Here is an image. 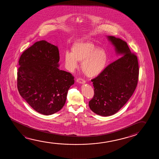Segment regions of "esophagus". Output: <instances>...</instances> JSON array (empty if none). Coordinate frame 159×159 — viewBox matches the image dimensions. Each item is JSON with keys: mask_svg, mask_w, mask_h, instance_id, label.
Segmentation results:
<instances>
[{"mask_svg": "<svg viewBox=\"0 0 159 159\" xmlns=\"http://www.w3.org/2000/svg\"><path fill=\"white\" fill-rule=\"evenodd\" d=\"M77 82L80 84H84L86 83V81L84 80L82 78H79L77 80Z\"/></svg>", "mask_w": 159, "mask_h": 159, "instance_id": "obj_1", "label": "esophagus"}]
</instances>
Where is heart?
I'll use <instances>...</instances> for the list:
<instances>
[{"label": "heart", "mask_w": 159, "mask_h": 159, "mask_svg": "<svg viewBox=\"0 0 159 159\" xmlns=\"http://www.w3.org/2000/svg\"><path fill=\"white\" fill-rule=\"evenodd\" d=\"M72 52H66L64 54L66 68L70 72L75 70L82 62V68L85 75L89 77L100 75L107 63V54L103 49L97 48L93 43L79 42L75 43Z\"/></svg>", "instance_id": "heart-1"}]
</instances>
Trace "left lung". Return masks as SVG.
<instances>
[{
  "instance_id": "8db88e82",
  "label": "left lung",
  "mask_w": 159,
  "mask_h": 159,
  "mask_svg": "<svg viewBox=\"0 0 159 159\" xmlns=\"http://www.w3.org/2000/svg\"><path fill=\"white\" fill-rule=\"evenodd\" d=\"M107 38L116 53L122 57L91 80L94 94L89 106L102 116L113 115L126 104L136 88L139 73L137 56L131 53L126 42L113 36Z\"/></svg>"
}]
</instances>
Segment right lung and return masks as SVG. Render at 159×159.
<instances>
[{"mask_svg": "<svg viewBox=\"0 0 159 159\" xmlns=\"http://www.w3.org/2000/svg\"><path fill=\"white\" fill-rule=\"evenodd\" d=\"M59 61L57 46L44 40L35 42L19 58V94L42 115H51L61 110L68 91L75 83L71 73L59 70Z\"/></svg>", "mask_w": 159, "mask_h": 159, "instance_id": "1", "label": "right lung"}]
</instances>
